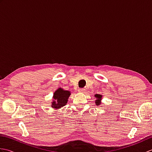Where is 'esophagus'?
Wrapping results in <instances>:
<instances>
[{"label": "esophagus", "instance_id": "1", "mask_svg": "<svg viewBox=\"0 0 152 152\" xmlns=\"http://www.w3.org/2000/svg\"><path fill=\"white\" fill-rule=\"evenodd\" d=\"M78 91H79L80 93H83V92H84V89L80 88V89H78Z\"/></svg>", "mask_w": 152, "mask_h": 152}]
</instances>
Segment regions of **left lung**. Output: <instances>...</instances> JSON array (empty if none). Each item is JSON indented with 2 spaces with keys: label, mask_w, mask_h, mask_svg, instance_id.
<instances>
[{
  "label": "left lung",
  "mask_w": 152,
  "mask_h": 152,
  "mask_svg": "<svg viewBox=\"0 0 152 152\" xmlns=\"http://www.w3.org/2000/svg\"><path fill=\"white\" fill-rule=\"evenodd\" d=\"M101 95H97V94H96L95 95V97H96V99H101ZM100 104V102H99V101H96V104H97V105H99Z\"/></svg>",
  "instance_id": "obj_1"
}]
</instances>
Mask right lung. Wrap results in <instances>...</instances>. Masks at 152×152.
Masks as SVG:
<instances>
[{"mask_svg": "<svg viewBox=\"0 0 152 152\" xmlns=\"http://www.w3.org/2000/svg\"><path fill=\"white\" fill-rule=\"evenodd\" d=\"M70 95V93L69 91L63 90L61 88L57 89L53 94V99L55 101L53 102L51 107L56 109H59L63 107L67 103V99H69Z\"/></svg>", "mask_w": 152, "mask_h": 152, "instance_id": "add662e5", "label": "right lung"}]
</instances>
